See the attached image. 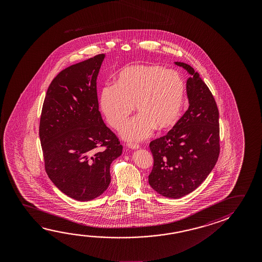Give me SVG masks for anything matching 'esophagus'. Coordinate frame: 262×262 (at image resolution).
<instances>
[{
    "label": "esophagus",
    "mask_w": 262,
    "mask_h": 262,
    "mask_svg": "<svg viewBox=\"0 0 262 262\" xmlns=\"http://www.w3.org/2000/svg\"><path fill=\"white\" fill-rule=\"evenodd\" d=\"M128 147L133 149V150H137L140 148V145L138 143H135V142H129V143H128Z\"/></svg>",
    "instance_id": "1"
}]
</instances>
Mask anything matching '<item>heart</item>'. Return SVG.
Masks as SVG:
<instances>
[{
  "mask_svg": "<svg viewBox=\"0 0 262 262\" xmlns=\"http://www.w3.org/2000/svg\"><path fill=\"white\" fill-rule=\"evenodd\" d=\"M185 84L180 74L159 64H133L121 69L115 84L100 93V108L114 129L124 124L134 107L138 114L120 129L127 141H141L154 129L164 132L179 120Z\"/></svg>",
  "mask_w": 262,
  "mask_h": 262,
  "instance_id": "b5f03b06",
  "label": "heart"
}]
</instances>
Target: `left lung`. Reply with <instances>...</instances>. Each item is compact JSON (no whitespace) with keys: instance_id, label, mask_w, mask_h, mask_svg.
Wrapping results in <instances>:
<instances>
[{"instance_id":"left-lung-1","label":"left lung","mask_w":262,"mask_h":262,"mask_svg":"<svg viewBox=\"0 0 262 262\" xmlns=\"http://www.w3.org/2000/svg\"><path fill=\"white\" fill-rule=\"evenodd\" d=\"M176 64L191 75L186 82L189 107L166 135L150 142L154 167L149 174L151 188L174 199L206 180L220 151L219 112L213 95L191 66Z\"/></svg>"}]
</instances>
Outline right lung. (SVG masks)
<instances>
[{"label": "right lung", "mask_w": 262, "mask_h": 262, "mask_svg": "<svg viewBox=\"0 0 262 262\" xmlns=\"http://www.w3.org/2000/svg\"><path fill=\"white\" fill-rule=\"evenodd\" d=\"M105 55L62 70L48 86L39 125L45 169L62 193L90 201L107 190L119 139L99 111L97 77Z\"/></svg>", "instance_id": "right-lung-1"}]
</instances>
